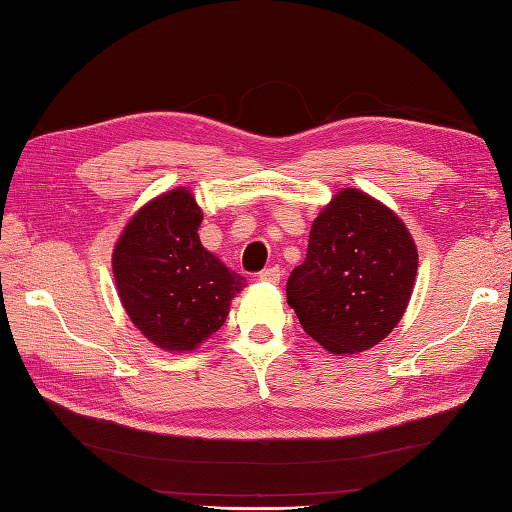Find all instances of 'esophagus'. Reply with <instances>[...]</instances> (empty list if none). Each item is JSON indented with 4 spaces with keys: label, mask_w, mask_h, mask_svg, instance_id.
Listing matches in <instances>:
<instances>
[{
    "label": "esophagus",
    "mask_w": 512,
    "mask_h": 512,
    "mask_svg": "<svg viewBox=\"0 0 512 512\" xmlns=\"http://www.w3.org/2000/svg\"><path fill=\"white\" fill-rule=\"evenodd\" d=\"M257 277H259V281H264V284H279L281 270L277 266H270V268L262 270V273H259Z\"/></svg>",
    "instance_id": "34e87169"
}]
</instances>
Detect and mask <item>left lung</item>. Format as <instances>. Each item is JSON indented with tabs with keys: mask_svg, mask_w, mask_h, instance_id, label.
<instances>
[{
	"mask_svg": "<svg viewBox=\"0 0 512 512\" xmlns=\"http://www.w3.org/2000/svg\"><path fill=\"white\" fill-rule=\"evenodd\" d=\"M416 273L405 222L372 195L341 189L314 217L306 259L288 277V306L330 354H358L396 328Z\"/></svg>",
	"mask_w": 512,
	"mask_h": 512,
	"instance_id": "left-lung-1",
	"label": "left lung"
}]
</instances>
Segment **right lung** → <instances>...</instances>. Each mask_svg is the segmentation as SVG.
<instances>
[{
	"instance_id": "add662e5",
	"label": "right lung",
	"mask_w": 512,
	"mask_h": 512,
	"mask_svg": "<svg viewBox=\"0 0 512 512\" xmlns=\"http://www.w3.org/2000/svg\"><path fill=\"white\" fill-rule=\"evenodd\" d=\"M200 222L193 193L176 187L140 206L112 253L127 317L165 352H193L220 330L246 281L202 246Z\"/></svg>"
}]
</instances>
